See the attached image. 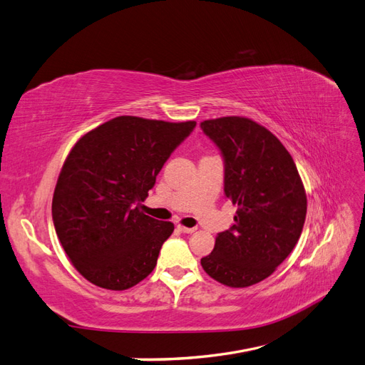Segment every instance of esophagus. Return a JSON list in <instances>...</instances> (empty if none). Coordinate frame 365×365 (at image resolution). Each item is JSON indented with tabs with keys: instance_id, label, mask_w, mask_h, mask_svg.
Segmentation results:
<instances>
[{
	"instance_id": "1",
	"label": "esophagus",
	"mask_w": 365,
	"mask_h": 365,
	"mask_svg": "<svg viewBox=\"0 0 365 365\" xmlns=\"http://www.w3.org/2000/svg\"><path fill=\"white\" fill-rule=\"evenodd\" d=\"M176 230L178 231H181V233H185V235H192L193 231L196 230V228H190V227H184V225H176Z\"/></svg>"
}]
</instances>
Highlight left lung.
<instances>
[{
	"label": "left lung",
	"instance_id": "obj_1",
	"mask_svg": "<svg viewBox=\"0 0 365 365\" xmlns=\"http://www.w3.org/2000/svg\"><path fill=\"white\" fill-rule=\"evenodd\" d=\"M201 128L222 152L225 196L237 205L236 224L216 236L201 264L216 282L248 288L269 277L300 239L304 185L291 153L257 121L230 115Z\"/></svg>",
	"mask_w": 365,
	"mask_h": 365
}]
</instances>
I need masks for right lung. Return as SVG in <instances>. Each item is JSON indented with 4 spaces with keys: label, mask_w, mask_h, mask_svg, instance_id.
<instances>
[{
    "label": "right lung",
    "mask_w": 365,
    "mask_h": 365,
    "mask_svg": "<svg viewBox=\"0 0 365 365\" xmlns=\"http://www.w3.org/2000/svg\"><path fill=\"white\" fill-rule=\"evenodd\" d=\"M196 121L134 115L105 121L77 140L53 193V222L73 267L103 289L125 291L153 271L173 224L141 212L175 148Z\"/></svg>",
    "instance_id": "obj_1"
}]
</instances>
